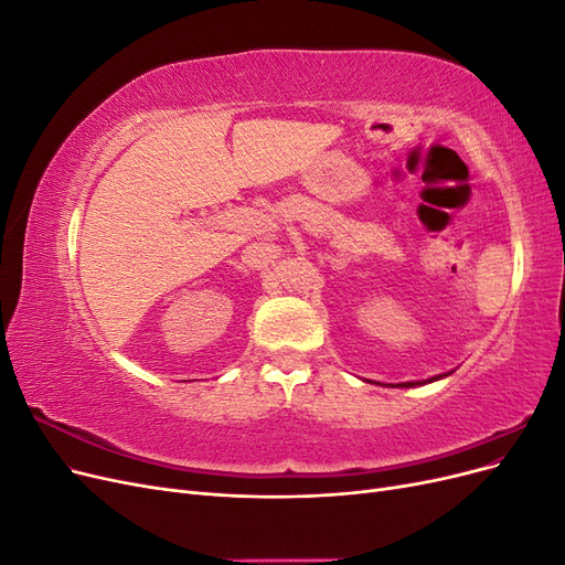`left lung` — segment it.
Returning a JSON list of instances; mask_svg holds the SVG:
<instances>
[{"mask_svg":"<svg viewBox=\"0 0 565 565\" xmlns=\"http://www.w3.org/2000/svg\"><path fill=\"white\" fill-rule=\"evenodd\" d=\"M450 372H446V374H436V377H431V380H422V382H403V384H382V382H374V384H380V386H393V388H413V386H422V384H431V382H438V380H443V377H448Z\"/></svg>","mask_w":565,"mask_h":565,"instance_id":"left-lung-1","label":"left lung"}]
</instances>
